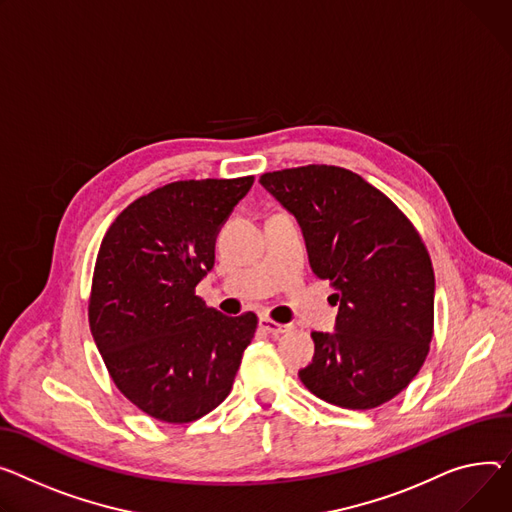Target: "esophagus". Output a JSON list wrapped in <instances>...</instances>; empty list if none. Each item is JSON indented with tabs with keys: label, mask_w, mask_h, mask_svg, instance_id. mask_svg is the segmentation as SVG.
I'll return each instance as SVG.
<instances>
[{
	"label": "esophagus",
	"mask_w": 512,
	"mask_h": 512,
	"mask_svg": "<svg viewBox=\"0 0 512 512\" xmlns=\"http://www.w3.org/2000/svg\"><path fill=\"white\" fill-rule=\"evenodd\" d=\"M259 327L271 335H282L286 331H290V325H284V323H276L271 321L269 317H259Z\"/></svg>",
	"instance_id": "esophagus-1"
}]
</instances>
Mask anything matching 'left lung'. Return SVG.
I'll return each instance as SVG.
<instances>
[{
	"instance_id": "1",
	"label": "left lung",
	"mask_w": 512,
	"mask_h": 512,
	"mask_svg": "<svg viewBox=\"0 0 512 512\" xmlns=\"http://www.w3.org/2000/svg\"><path fill=\"white\" fill-rule=\"evenodd\" d=\"M304 236L311 269L335 288L331 333L313 331L298 377L319 399L372 410L401 393L428 356L434 271L412 222L352 170L311 164L259 179Z\"/></svg>"
}]
</instances>
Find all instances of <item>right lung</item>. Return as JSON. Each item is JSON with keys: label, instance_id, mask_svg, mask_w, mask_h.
I'll return each mask as SVG.
<instances>
[{"label": "right lung", "instance_id": "right-lung-1", "mask_svg": "<svg viewBox=\"0 0 512 512\" xmlns=\"http://www.w3.org/2000/svg\"><path fill=\"white\" fill-rule=\"evenodd\" d=\"M253 177L177 181L127 206L100 243L90 331L119 391L148 416L187 424L230 393L257 317L195 296L216 236Z\"/></svg>", "mask_w": 512, "mask_h": 512}]
</instances>
